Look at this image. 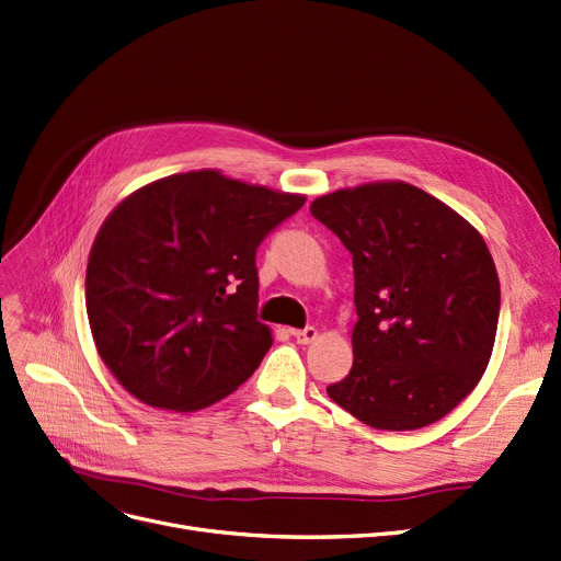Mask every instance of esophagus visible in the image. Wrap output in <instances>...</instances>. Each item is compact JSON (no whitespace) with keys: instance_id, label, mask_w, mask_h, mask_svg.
<instances>
[{"instance_id":"34e87169","label":"esophagus","mask_w":561,"mask_h":561,"mask_svg":"<svg viewBox=\"0 0 561 561\" xmlns=\"http://www.w3.org/2000/svg\"><path fill=\"white\" fill-rule=\"evenodd\" d=\"M290 334H294V339L298 341V344H311V341L319 339V330H316V328H305V330H290Z\"/></svg>"}]
</instances>
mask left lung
<instances>
[{"mask_svg": "<svg viewBox=\"0 0 561 561\" xmlns=\"http://www.w3.org/2000/svg\"><path fill=\"white\" fill-rule=\"evenodd\" d=\"M353 254V369L328 394L378 431L424 428L466 399L493 353L500 279L481 233L403 181L309 206Z\"/></svg>", "mask_w": 561, "mask_h": 561, "instance_id": "obj_1", "label": "left lung"}]
</instances>
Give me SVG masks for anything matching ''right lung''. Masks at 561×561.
Masks as SVG:
<instances>
[{
  "label": "right lung",
  "instance_id": "right-lung-1",
  "mask_svg": "<svg viewBox=\"0 0 561 561\" xmlns=\"http://www.w3.org/2000/svg\"><path fill=\"white\" fill-rule=\"evenodd\" d=\"M305 194L217 169L135 190L95 233L87 316L101 359L146 405L202 410L245 382L273 346L256 321V248Z\"/></svg>",
  "mask_w": 561,
  "mask_h": 561
}]
</instances>
